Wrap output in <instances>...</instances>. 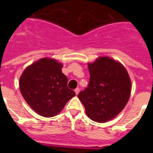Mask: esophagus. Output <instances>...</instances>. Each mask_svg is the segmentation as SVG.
Wrapping results in <instances>:
<instances>
[{
    "instance_id": "esophagus-1",
    "label": "esophagus",
    "mask_w": 153,
    "mask_h": 153,
    "mask_svg": "<svg viewBox=\"0 0 153 153\" xmlns=\"http://www.w3.org/2000/svg\"><path fill=\"white\" fill-rule=\"evenodd\" d=\"M74 91H75V93H76V95H77L78 93H79V88H76Z\"/></svg>"
}]
</instances>
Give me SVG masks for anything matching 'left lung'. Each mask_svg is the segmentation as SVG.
Listing matches in <instances>:
<instances>
[{"mask_svg": "<svg viewBox=\"0 0 153 153\" xmlns=\"http://www.w3.org/2000/svg\"><path fill=\"white\" fill-rule=\"evenodd\" d=\"M88 69L90 83L77 97L89 118L106 123L117 117L128 102L130 78L120 62L107 56H100L88 63Z\"/></svg>", "mask_w": 153, "mask_h": 153, "instance_id": "obj_1", "label": "left lung"}]
</instances>
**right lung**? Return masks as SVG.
<instances>
[{"instance_id":"right-lung-1","label":"right lung","mask_w":153,"mask_h":153,"mask_svg":"<svg viewBox=\"0 0 153 153\" xmlns=\"http://www.w3.org/2000/svg\"><path fill=\"white\" fill-rule=\"evenodd\" d=\"M62 67L63 64L54 59L42 58L27 67L21 76V94L40 116L55 117L76 95L67 86L68 79Z\"/></svg>"}]
</instances>
